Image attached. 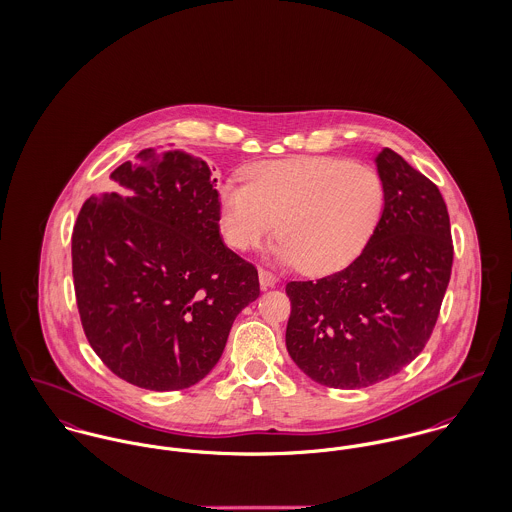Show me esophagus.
<instances>
[{
  "mask_svg": "<svg viewBox=\"0 0 512 512\" xmlns=\"http://www.w3.org/2000/svg\"><path fill=\"white\" fill-rule=\"evenodd\" d=\"M259 282H261V288L267 290V288H273V286H275L276 282H278V278H276V275H273L271 271L259 269Z\"/></svg>",
  "mask_w": 512,
  "mask_h": 512,
  "instance_id": "34e87169",
  "label": "esophagus"
}]
</instances>
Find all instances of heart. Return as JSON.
<instances>
[{
	"label": "heart",
	"mask_w": 512,
	"mask_h": 512,
	"mask_svg": "<svg viewBox=\"0 0 512 512\" xmlns=\"http://www.w3.org/2000/svg\"><path fill=\"white\" fill-rule=\"evenodd\" d=\"M384 202V183L368 165L337 158L280 159L249 169L245 185L220 187V226L237 251L261 247L276 228L278 263L327 273L362 251Z\"/></svg>",
	"instance_id": "b5f03b06"
}]
</instances>
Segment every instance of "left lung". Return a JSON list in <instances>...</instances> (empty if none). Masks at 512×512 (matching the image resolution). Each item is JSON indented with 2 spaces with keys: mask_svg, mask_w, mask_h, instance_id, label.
Instances as JSON below:
<instances>
[{
  "mask_svg": "<svg viewBox=\"0 0 512 512\" xmlns=\"http://www.w3.org/2000/svg\"><path fill=\"white\" fill-rule=\"evenodd\" d=\"M374 163L386 202L362 253L335 275L286 284V349L327 388H368L415 360L452 273L450 218L438 187L390 148Z\"/></svg>",
  "mask_w": 512,
  "mask_h": 512,
  "instance_id": "obj_1",
  "label": "left lung"
}]
</instances>
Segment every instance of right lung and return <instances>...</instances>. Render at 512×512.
Segmentation results:
<instances>
[{
	"mask_svg": "<svg viewBox=\"0 0 512 512\" xmlns=\"http://www.w3.org/2000/svg\"><path fill=\"white\" fill-rule=\"evenodd\" d=\"M214 187L206 161L150 148L79 210L72 273L81 325L132 386H195L220 360L237 314L259 298L257 269L222 241Z\"/></svg>",
	"mask_w": 512,
	"mask_h": 512,
	"instance_id": "add662e5",
	"label": "right lung"
}]
</instances>
